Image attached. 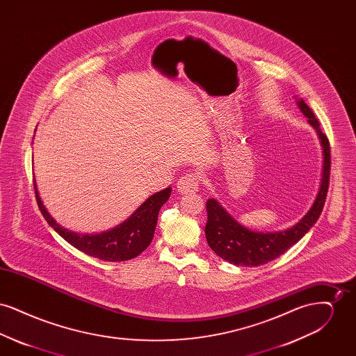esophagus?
I'll return each mask as SVG.
<instances>
[{"mask_svg": "<svg viewBox=\"0 0 356 356\" xmlns=\"http://www.w3.org/2000/svg\"><path fill=\"white\" fill-rule=\"evenodd\" d=\"M177 191L180 193H192L199 191V179L195 173H186L177 181Z\"/></svg>", "mask_w": 356, "mask_h": 356, "instance_id": "34e87169", "label": "esophagus"}]
</instances>
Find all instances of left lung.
Listing matches in <instances>:
<instances>
[{
  "label": "left lung",
  "mask_w": 356,
  "mask_h": 356,
  "mask_svg": "<svg viewBox=\"0 0 356 356\" xmlns=\"http://www.w3.org/2000/svg\"><path fill=\"white\" fill-rule=\"evenodd\" d=\"M298 106L308 119L309 125L315 128L322 144V183L316 199L302 220L293 227L279 232L251 231L235 220L218 200L209 199L207 202L208 220L205 225V237L212 251L231 264L240 267H257L275 260L305 236L322 213L330 184V143L327 136L323 134L315 113L303 99L298 100Z\"/></svg>",
  "instance_id": "left-lung-1"
}]
</instances>
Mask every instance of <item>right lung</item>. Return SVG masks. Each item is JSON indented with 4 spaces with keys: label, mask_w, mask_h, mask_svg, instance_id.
<instances>
[{
    "label": "right lung",
    "mask_w": 356,
    "mask_h": 356,
    "mask_svg": "<svg viewBox=\"0 0 356 356\" xmlns=\"http://www.w3.org/2000/svg\"><path fill=\"white\" fill-rule=\"evenodd\" d=\"M170 191L172 188L168 186L149 196L127 220L122 221L118 227L104 231L102 234L88 235L69 231L54 220L41 202L34 181L37 204L42 216L51 228L79 251L105 261H125L134 259L151 244L159 211L170 199Z\"/></svg>",
    "instance_id": "obj_1"
}]
</instances>
